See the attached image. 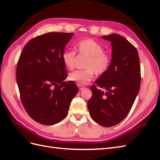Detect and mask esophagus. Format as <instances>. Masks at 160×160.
Wrapping results in <instances>:
<instances>
[{"instance_id": "1", "label": "esophagus", "mask_w": 160, "mask_h": 160, "mask_svg": "<svg viewBox=\"0 0 160 160\" xmlns=\"http://www.w3.org/2000/svg\"><path fill=\"white\" fill-rule=\"evenodd\" d=\"M78 87H79V90H82L84 88H83V87H81V86H80V85H78Z\"/></svg>"}]
</instances>
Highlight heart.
Instances as JSON below:
<instances>
[{
	"label": "heart",
	"instance_id": "1",
	"mask_svg": "<svg viewBox=\"0 0 160 160\" xmlns=\"http://www.w3.org/2000/svg\"><path fill=\"white\" fill-rule=\"evenodd\" d=\"M79 54L87 57L83 67L85 70H77L71 72L68 79L78 85H85L93 79L94 73L101 75L109 68L111 62L110 56L104 52V48L99 42L92 38H85L76 44ZM62 60L68 69L75 67L76 53L72 50H65L62 54Z\"/></svg>",
	"mask_w": 160,
	"mask_h": 160
}]
</instances>
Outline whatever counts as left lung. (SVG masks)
Here are the masks:
<instances>
[{
  "label": "left lung",
  "mask_w": 160,
  "mask_h": 160,
  "mask_svg": "<svg viewBox=\"0 0 160 160\" xmlns=\"http://www.w3.org/2000/svg\"><path fill=\"white\" fill-rule=\"evenodd\" d=\"M101 38L111 41L112 55L108 69L91 86L88 107L97 123L111 127L123 121L132 108L140 88L141 71L136 48L126 38L117 34Z\"/></svg>",
  "instance_id": "8db88e82"
}]
</instances>
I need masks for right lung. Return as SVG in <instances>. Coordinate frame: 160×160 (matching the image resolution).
<instances>
[{"label":"right lung","instance_id":"obj_1","mask_svg":"<svg viewBox=\"0 0 160 160\" xmlns=\"http://www.w3.org/2000/svg\"><path fill=\"white\" fill-rule=\"evenodd\" d=\"M74 33L48 32L32 38L23 48L17 67V82L22 103L35 122L51 125L68 113L79 89L65 82L62 60L65 47Z\"/></svg>","mask_w":160,"mask_h":160}]
</instances>
